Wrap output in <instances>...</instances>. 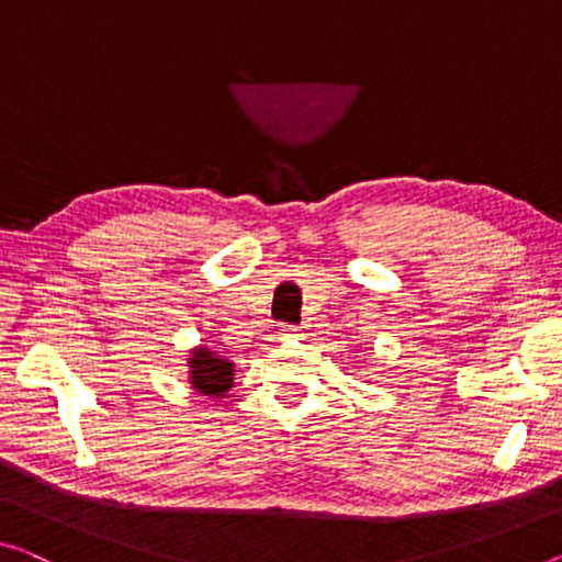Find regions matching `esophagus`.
Segmentation results:
<instances>
[{
  "mask_svg": "<svg viewBox=\"0 0 562 562\" xmlns=\"http://www.w3.org/2000/svg\"><path fill=\"white\" fill-rule=\"evenodd\" d=\"M301 336V329L299 326H293V324H283L281 329H279V339L281 341H296Z\"/></svg>",
  "mask_w": 562,
  "mask_h": 562,
  "instance_id": "obj_1",
  "label": "esophagus"
}]
</instances>
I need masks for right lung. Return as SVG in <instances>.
<instances>
[{
	"mask_svg": "<svg viewBox=\"0 0 562 562\" xmlns=\"http://www.w3.org/2000/svg\"><path fill=\"white\" fill-rule=\"evenodd\" d=\"M188 374H191V384L195 392L205 396H223L233 384V361L218 357V353L198 347L191 351L188 359Z\"/></svg>",
	"mask_w": 562,
	"mask_h": 562,
	"instance_id": "1",
	"label": "right lung"
}]
</instances>
